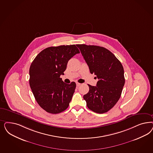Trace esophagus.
<instances>
[{
    "label": "esophagus",
    "instance_id": "1",
    "mask_svg": "<svg viewBox=\"0 0 153 153\" xmlns=\"http://www.w3.org/2000/svg\"><path fill=\"white\" fill-rule=\"evenodd\" d=\"M80 83H76V86L77 87H79L80 85Z\"/></svg>",
    "mask_w": 153,
    "mask_h": 153
}]
</instances>
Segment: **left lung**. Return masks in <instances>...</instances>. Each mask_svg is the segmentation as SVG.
Returning a JSON list of instances; mask_svg holds the SVG:
<instances>
[{
    "instance_id": "obj_1",
    "label": "left lung",
    "mask_w": 153,
    "mask_h": 153,
    "mask_svg": "<svg viewBox=\"0 0 153 153\" xmlns=\"http://www.w3.org/2000/svg\"><path fill=\"white\" fill-rule=\"evenodd\" d=\"M88 66L99 79L96 86L88 84L83 96L87 106L96 113L108 112L118 101L125 83L121 62L108 49L97 45H76Z\"/></svg>"
}]
</instances>
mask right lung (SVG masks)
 Segmentation results:
<instances>
[{
  "instance_id": "1",
  "label": "right lung",
  "mask_w": 153,
  "mask_h": 153,
  "mask_svg": "<svg viewBox=\"0 0 153 153\" xmlns=\"http://www.w3.org/2000/svg\"><path fill=\"white\" fill-rule=\"evenodd\" d=\"M75 45L50 47L35 58L29 69L30 88L38 104L47 112L60 113L69 106L76 83H64V75L69 59L79 53Z\"/></svg>"
}]
</instances>
